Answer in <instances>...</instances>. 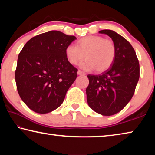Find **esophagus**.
<instances>
[{"mask_svg": "<svg viewBox=\"0 0 155 155\" xmlns=\"http://www.w3.org/2000/svg\"><path fill=\"white\" fill-rule=\"evenodd\" d=\"M77 74L78 75H85V73L84 72H83V71H81V70H78V72H77Z\"/></svg>", "mask_w": 155, "mask_h": 155, "instance_id": "1", "label": "esophagus"}]
</instances>
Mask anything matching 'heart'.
Segmentation results:
<instances>
[{
  "mask_svg": "<svg viewBox=\"0 0 155 155\" xmlns=\"http://www.w3.org/2000/svg\"><path fill=\"white\" fill-rule=\"evenodd\" d=\"M65 56L72 65H77L87 60L81 64L84 70L90 71L95 69L97 72H103L109 69L114 63L116 48L114 41L102 36L90 35L80 39L77 46L72 44L65 48Z\"/></svg>",
  "mask_w": 155,
  "mask_h": 155,
  "instance_id": "1",
  "label": "heart"
}]
</instances>
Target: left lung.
<instances>
[{
	"label": "left lung",
	"mask_w": 155,
	"mask_h": 155,
	"mask_svg": "<svg viewBox=\"0 0 155 155\" xmlns=\"http://www.w3.org/2000/svg\"><path fill=\"white\" fill-rule=\"evenodd\" d=\"M99 33L112 39L116 55L111 66L101 74L87 75V101L94 111L112 115L124 109L132 98L140 78V64L134 48L122 35L108 29Z\"/></svg>",
	"instance_id": "obj_1"
}]
</instances>
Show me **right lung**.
<instances>
[{"label":"right lung","instance_id":"1","mask_svg":"<svg viewBox=\"0 0 155 155\" xmlns=\"http://www.w3.org/2000/svg\"><path fill=\"white\" fill-rule=\"evenodd\" d=\"M76 37L51 31L33 37L18 55L15 78L18 92L28 108L47 114L58 108L77 77L65 48Z\"/></svg>","mask_w":155,"mask_h":155}]
</instances>
